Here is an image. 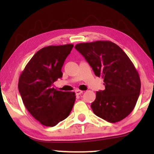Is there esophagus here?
I'll return each mask as SVG.
<instances>
[{"instance_id": "obj_1", "label": "esophagus", "mask_w": 154, "mask_h": 154, "mask_svg": "<svg viewBox=\"0 0 154 154\" xmlns=\"http://www.w3.org/2000/svg\"><path fill=\"white\" fill-rule=\"evenodd\" d=\"M83 91H82V90H76L75 91V94H76V95H79V94H82V93H83Z\"/></svg>"}]
</instances>
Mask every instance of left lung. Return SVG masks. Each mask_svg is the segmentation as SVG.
I'll list each match as a JSON object with an SVG mask.
<instances>
[{
  "mask_svg": "<svg viewBox=\"0 0 154 154\" xmlns=\"http://www.w3.org/2000/svg\"><path fill=\"white\" fill-rule=\"evenodd\" d=\"M75 48L89 63L94 74L104 79L105 90L96 92L91 104L94 114L110 123L127 117L137 102L141 81L125 52L109 41L79 43Z\"/></svg>",
  "mask_w": 154,
  "mask_h": 154,
  "instance_id": "1",
  "label": "left lung"
}]
</instances>
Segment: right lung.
Here are the masks:
<instances>
[{
	"instance_id": "add662e5",
	"label": "right lung",
	"mask_w": 154,
	"mask_h": 154,
	"mask_svg": "<svg viewBox=\"0 0 154 154\" xmlns=\"http://www.w3.org/2000/svg\"><path fill=\"white\" fill-rule=\"evenodd\" d=\"M73 44L50 45L38 50L21 73L18 88L25 107L42 125L53 127L69 116L74 92H62L52 84L62 77V67Z\"/></svg>"
}]
</instances>
